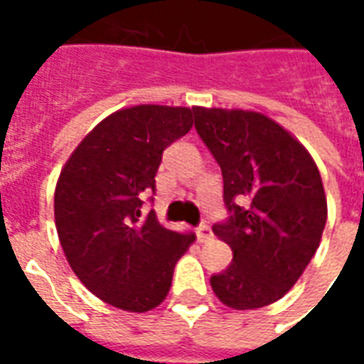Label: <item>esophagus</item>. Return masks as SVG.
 Returning <instances> with one entry per match:
<instances>
[{"label":"esophagus","instance_id":"obj_1","mask_svg":"<svg viewBox=\"0 0 364 364\" xmlns=\"http://www.w3.org/2000/svg\"><path fill=\"white\" fill-rule=\"evenodd\" d=\"M197 236H198V242H206V240H210V237H213V230H210V226H208L206 222H203V224L198 226Z\"/></svg>","mask_w":364,"mask_h":364}]
</instances>
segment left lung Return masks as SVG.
Returning a JSON list of instances; mask_svg holds the SVG:
<instances>
[{"label":"left lung","mask_w":364,"mask_h":364,"mask_svg":"<svg viewBox=\"0 0 364 364\" xmlns=\"http://www.w3.org/2000/svg\"><path fill=\"white\" fill-rule=\"evenodd\" d=\"M195 128L218 161L232 216L213 232L234 259L210 277L222 304L255 310L277 302L304 273L321 240L328 200L318 166L267 114L193 107Z\"/></svg>","instance_id":"obj_1"}]
</instances>
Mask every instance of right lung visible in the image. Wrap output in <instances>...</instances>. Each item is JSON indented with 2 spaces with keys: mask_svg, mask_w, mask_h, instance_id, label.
Returning a JSON list of instances; mask_svg holds the SVG:
<instances>
[{
  "mask_svg": "<svg viewBox=\"0 0 364 364\" xmlns=\"http://www.w3.org/2000/svg\"><path fill=\"white\" fill-rule=\"evenodd\" d=\"M193 127V109L136 105L112 112L60 171L54 220L70 267L107 304L148 312L166 300L175 263L197 240L161 226L142 198L161 154Z\"/></svg>",
  "mask_w": 364,
  "mask_h": 364,
  "instance_id": "right-lung-1",
  "label": "right lung"
}]
</instances>
